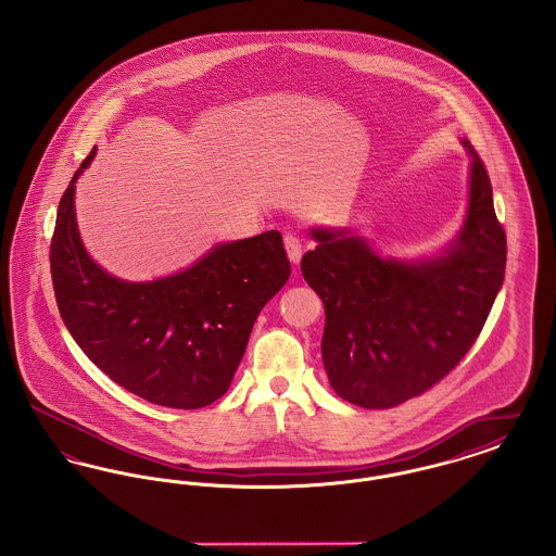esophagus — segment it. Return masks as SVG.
Segmentation results:
<instances>
[{
	"label": "esophagus",
	"instance_id": "34e87169",
	"mask_svg": "<svg viewBox=\"0 0 556 556\" xmlns=\"http://www.w3.org/2000/svg\"><path fill=\"white\" fill-rule=\"evenodd\" d=\"M283 243H286V250H288V256H290L291 263L298 265L300 258H302V250H304L302 239L298 238L295 233H286V236H283Z\"/></svg>",
	"mask_w": 556,
	"mask_h": 556
}]
</instances>
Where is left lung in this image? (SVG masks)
<instances>
[{
	"instance_id": "1",
	"label": "left lung",
	"mask_w": 556,
	"mask_h": 556,
	"mask_svg": "<svg viewBox=\"0 0 556 556\" xmlns=\"http://www.w3.org/2000/svg\"><path fill=\"white\" fill-rule=\"evenodd\" d=\"M471 156L469 206L444 254L381 258L344 229H313L302 275L325 306L323 365L336 394L363 408L421 396L454 369L503 288L506 236L483 162Z\"/></svg>"
}]
</instances>
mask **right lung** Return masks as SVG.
Masks as SVG:
<instances>
[{
    "label": "right lung",
    "instance_id": "1",
    "mask_svg": "<svg viewBox=\"0 0 556 556\" xmlns=\"http://www.w3.org/2000/svg\"><path fill=\"white\" fill-rule=\"evenodd\" d=\"M66 187L50 245L60 317L108 377L168 408H202L223 396L243 358L254 320L286 286L291 266L279 231L214 245L198 263L154 281L112 277L87 254Z\"/></svg>",
    "mask_w": 556,
    "mask_h": 556
}]
</instances>
